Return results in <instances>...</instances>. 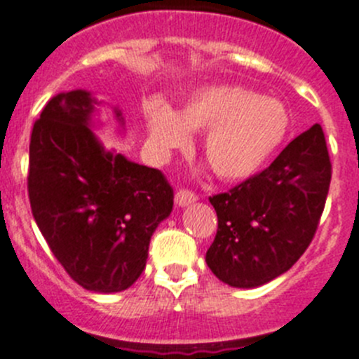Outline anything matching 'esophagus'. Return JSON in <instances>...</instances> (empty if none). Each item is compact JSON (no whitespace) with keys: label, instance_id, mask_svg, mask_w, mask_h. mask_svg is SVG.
<instances>
[{"label":"esophagus","instance_id":"esophagus-1","mask_svg":"<svg viewBox=\"0 0 359 359\" xmlns=\"http://www.w3.org/2000/svg\"><path fill=\"white\" fill-rule=\"evenodd\" d=\"M174 201H176L177 206H182V208H185V206L192 205V203L197 201V196L194 192H190V190H177L176 196H174Z\"/></svg>","mask_w":359,"mask_h":359}]
</instances>
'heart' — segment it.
I'll use <instances>...</instances> for the list:
<instances>
[{
  "label": "heart",
  "instance_id": "heart-1",
  "mask_svg": "<svg viewBox=\"0 0 359 359\" xmlns=\"http://www.w3.org/2000/svg\"><path fill=\"white\" fill-rule=\"evenodd\" d=\"M147 146L156 162L190 144V131H206L203 153L222 180L255 174L285 139L288 114L281 103L236 85L196 90L180 111L151 100L144 108Z\"/></svg>",
  "mask_w": 359,
  "mask_h": 359
}]
</instances>
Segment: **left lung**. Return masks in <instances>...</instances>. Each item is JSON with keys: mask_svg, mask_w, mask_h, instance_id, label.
<instances>
[{"mask_svg": "<svg viewBox=\"0 0 359 359\" xmlns=\"http://www.w3.org/2000/svg\"><path fill=\"white\" fill-rule=\"evenodd\" d=\"M331 183L320 124L295 137L274 162L210 197L219 219L206 263L222 283L256 288L285 274L310 245Z\"/></svg>", "mask_w": 359, "mask_h": 359, "instance_id": "8db88e82", "label": "left lung"}]
</instances>
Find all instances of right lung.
I'll use <instances>...</instances> for the list:
<instances>
[{
	"label": "right lung",
	"instance_id": "1",
	"mask_svg": "<svg viewBox=\"0 0 359 359\" xmlns=\"http://www.w3.org/2000/svg\"><path fill=\"white\" fill-rule=\"evenodd\" d=\"M103 101L76 88L53 97L29 140L32 213L53 255L78 285L97 294L130 288L142 274L154 229L174 194L158 169L108 151L92 128ZM119 131L126 121L110 107Z\"/></svg>",
	"mask_w": 359,
	"mask_h": 359
}]
</instances>
